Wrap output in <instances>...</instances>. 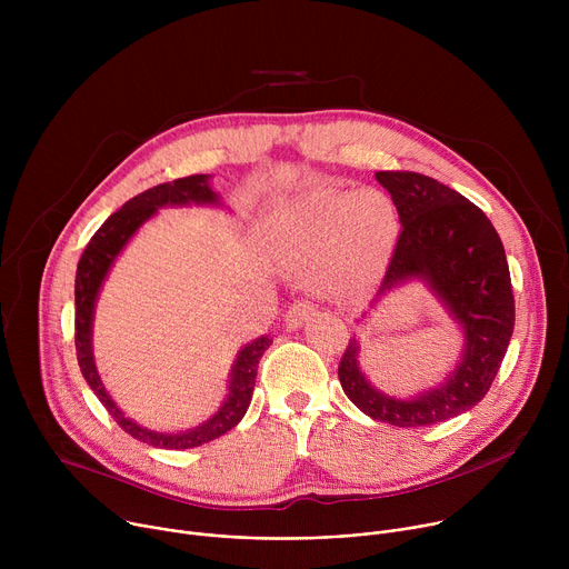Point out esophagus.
<instances>
[{"label": "esophagus", "mask_w": 569, "mask_h": 569, "mask_svg": "<svg viewBox=\"0 0 569 569\" xmlns=\"http://www.w3.org/2000/svg\"><path fill=\"white\" fill-rule=\"evenodd\" d=\"M315 315V303L310 299H297L288 312H286V323L288 329H299L303 321H308Z\"/></svg>", "instance_id": "obj_1"}]
</instances>
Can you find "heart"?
<instances>
[{
	"mask_svg": "<svg viewBox=\"0 0 569 569\" xmlns=\"http://www.w3.org/2000/svg\"><path fill=\"white\" fill-rule=\"evenodd\" d=\"M266 248L288 268L323 263L333 283L371 281L387 266L396 236L393 202L373 189L345 191L315 187L272 211Z\"/></svg>",
	"mask_w": 569,
	"mask_h": 569,
	"instance_id": "obj_1",
	"label": "heart"
}]
</instances>
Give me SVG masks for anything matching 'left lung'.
I'll return each mask as SVG.
<instances>
[{
  "label": "left lung",
  "mask_w": 569,
  "mask_h": 569,
  "mask_svg": "<svg viewBox=\"0 0 569 569\" xmlns=\"http://www.w3.org/2000/svg\"><path fill=\"white\" fill-rule=\"evenodd\" d=\"M376 180L389 191L402 224L376 301L405 281H426L461 327L463 351L443 382L410 400L371 387L360 371L358 338L349 342L338 376L356 408L376 421L398 428L443 423L486 396L509 349L516 299L505 246L486 213L450 187L412 171H380Z\"/></svg>",
  "instance_id": "obj_1"
}]
</instances>
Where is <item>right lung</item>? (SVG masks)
Returning a JSON list of instances; mask_svg holds the SVG:
<instances>
[{
    "instance_id": "1",
    "label": "right lung",
    "mask_w": 569,
    "mask_h": 569,
    "mask_svg": "<svg viewBox=\"0 0 569 569\" xmlns=\"http://www.w3.org/2000/svg\"><path fill=\"white\" fill-rule=\"evenodd\" d=\"M211 176H189L180 178L173 182L157 184L132 200H128L119 211H114L92 236L88 242V248L78 261L76 270V356H78V367L83 371V378L88 380L90 389L97 393V398L103 402V408L112 415V419L119 423L121 430H126L130 437L154 446V448H167V450H187V448H198L202 443H209L231 428L240 423V419L246 417L254 382H257V369L261 356L268 351L272 345V338L261 336L254 342L246 345L231 367L229 373V393L224 402L220 405V410L204 421L202 426L178 432V435H167V432H154L148 430L132 419H128L119 408L117 402L110 398L106 391L101 376L94 365V353H92V321H94V306L99 290L114 263V259L121 254L126 248V242L134 236V231L157 213L159 207H182V204H218V193L209 187Z\"/></svg>"
}]
</instances>
